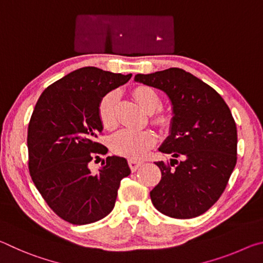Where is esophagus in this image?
Returning <instances> with one entry per match:
<instances>
[{"mask_svg":"<svg viewBox=\"0 0 263 263\" xmlns=\"http://www.w3.org/2000/svg\"><path fill=\"white\" fill-rule=\"evenodd\" d=\"M142 163H144V162L140 161V160H136V159H130V160H128V166H130L132 172H136L137 169L139 168Z\"/></svg>","mask_w":263,"mask_h":263,"instance_id":"esophagus-1","label":"esophagus"}]
</instances>
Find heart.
Listing matches in <instances>:
<instances>
[{
  "label": "heart",
  "instance_id": "heart-1",
  "mask_svg": "<svg viewBox=\"0 0 263 263\" xmlns=\"http://www.w3.org/2000/svg\"><path fill=\"white\" fill-rule=\"evenodd\" d=\"M133 97L142 109L146 111L154 110L160 103V96L154 89L147 86H138L133 89ZM116 97L115 92L102 97L99 103V118L105 128L111 130L117 124L116 118ZM173 115L166 109H159L151 115V122L160 128H167L172 124ZM155 142V136L149 130H132L124 128L115 135L111 140L112 152L127 158H142L148 152Z\"/></svg>",
  "mask_w": 263,
  "mask_h": 263
}]
</instances>
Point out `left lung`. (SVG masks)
<instances>
[{
    "label": "left lung",
    "instance_id": "left-lung-1",
    "mask_svg": "<svg viewBox=\"0 0 263 263\" xmlns=\"http://www.w3.org/2000/svg\"><path fill=\"white\" fill-rule=\"evenodd\" d=\"M135 80L161 89L173 104L171 136L160 151L161 180L151 191L163 215L189 219L206 212L229 183L237 163V126L231 110L215 89L181 68L137 74Z\"/></svg>",
    "mask_w": 263,
    "mask_h": 263
}]
</instances>
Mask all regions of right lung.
Segmentation results:
<instances>
[{
    "mask_svg": "<svg viewBox=\"0 0 263 263\" xmlns=\"http://www.w3.org/2000/svg\"><path fill=\"white\" fill-rule=\"evenodd\" d=\"M131 77L83 67L48 86L35 103L28 127L31 179L47 205L70 224L108 216L122 179L130 175L121 157L106 158L97 173L90 172L89 162L108 152L96 141L103 130L100 101Z\"/></svg>",
    "mask_w": 263,
    "mask_h": 263,
    "instance_id": "1",
    "label": "right lung"
}]
</instances>
